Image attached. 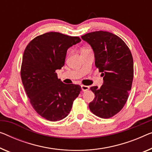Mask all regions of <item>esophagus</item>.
Returning <instances> with one entry per match:
<instances>
[{
	"label": "esophagus",
	"instance_id": "1",
	"mask_svg": "<svg viewBox=\"0 0 152 152\" xmlns=\"http://www.w3.org/2000/svg\"><path fill=\"white\" fill-rule=\"evenodd\" d=\"M81 89H82L83 91H87V90H89V86H86V85H81Z\"/></svg>",
	"mask_w": 152,
	"mask_h": 152
}]
</instances>
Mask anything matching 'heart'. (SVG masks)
<instances>
[{"mask_svg":"<svg viewBox=\"0 0 152 152\" xmlns=\"http://www.w3.org/2000/svg\"><path fill=\"white\" fill-rule=\"evenodd\" d=\"M88 50V49H84V50H83H83Z\"/></svg>","mask_w":152,"mask_h":152,"instance_id":"b5f03b06","label":"heart"}]
</instances>
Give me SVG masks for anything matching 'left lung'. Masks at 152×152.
I'll return each instance as SVG.
<instances>
[{
	"label": "left lung",
	"mask_w": 152,
	"mask_h": 152,
	"mask_svg": "<svg viewBox=\"0 0 152 152\" xmlns=\"http://www.w3.org/2000/svg\"><path fill=\"white\" fill-rule=\"evenodd\" d=\"M81 37L91 46L95 65L104 80L100 88H90L95 98L89 109L101 118H110L123 108L128 98L134 76L132 55L121 38L107 31H95Z\"/></svg>",
	"instance_id": "8db88e82"
}]
</instances>
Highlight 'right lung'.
<instances>
[{
  "label": "right lung",
  "instance_id": "obj_1",
  "mask_svg": "<svg viewBox=\"0 0 152 152\" xmlns=\"http://www.w3.org/2000/svg\"><path fill=\"white\" fill-rule=\"evenodd\" d=\"M78 37L49 32L34 38L24 50L20 75L31 104L50 121L66 117L81 87L65 84L55 72L64 65L67 50L79 43Z\"/></svg>",
  "mask_w": 152,
  "mask_h": 152
}]
</instances>
